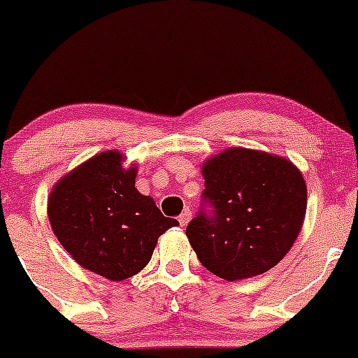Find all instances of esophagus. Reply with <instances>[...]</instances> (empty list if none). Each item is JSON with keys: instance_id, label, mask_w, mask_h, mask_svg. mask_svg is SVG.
<instances>
[{"instance_id": "esophagus-1", "label": "esophagus", "mask_w": 358, "mask_h": 358, "mask_svg": "<svg viewBox=\"0 0 358 358\" xmlns=\"http://www.w3.org/2000/svg\"><path fill=\"white\" fill-rule=\"evenodd\" d=\"M189 218H192V211H189V210H185V211H182L181 215H179V224H181V226L185 227L186 224L189 222Z\"/></svg>"}]
</instances>
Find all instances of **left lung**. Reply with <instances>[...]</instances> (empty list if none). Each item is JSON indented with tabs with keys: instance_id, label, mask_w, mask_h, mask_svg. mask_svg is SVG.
Wrapping results in <instances>:
<instances>
[{
	"instance_id": "8db88e82",
	"label": "left lung",
	"mask_w": 358,
	"mask_h": 358,
	"mask_svg": "<svg viewBox=\"0 0 358 358\" xmlns=\"http://www.w3.org/2000/svg\"><path fill=\"white\" fill-rule=\"evenodd\" d=\"M202 176L201 208L186 227L199 262L227 281L267 273L301 231V172L283 157L229 148L208 161Z\"/></svg>"
}]
</instances>
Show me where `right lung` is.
I'll return each mask as SVG.
<instances>
[{
	"label": "right lung",
	"mask_w": 358,
	"mask_h": 358,
	"mask_svg": "<svg viewBox=\"0 0 358 358\" xmlns=\"http://www.w3.org/2000/svg\"><path fill=\"white\" fill-rule=\"evenodd\" d=\"M136 169L107 150L61 179L48 217L62 248L87 271L113 281L134 276L150 262L157 238L177 226L134 186Z\"/></svg>",
	"instance_id": "right-lung-1"
}]
</instances>
